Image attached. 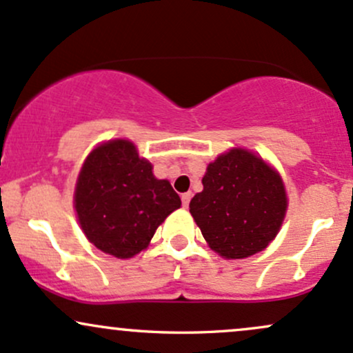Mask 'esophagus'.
<instances>
[{
    "mask_svg": "<svg viewBox=\"0 0 353 353\" xmlns=\"http://www.w3.org/2000/svg\"><path fill=\"white\" fill-rule=\"evenodd\" d=\"M191 197H192L191 192H184V194L181 196V201H183V206L184 208L189 206V203H191Z\"/></svg>",
    "mask_w": 353,
    "mask_h": 353,
    "instance_id": "1",
    "label": "esophagus"
}]
</instances>
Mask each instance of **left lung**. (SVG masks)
I'll return each instance as SVG.
<instances>
[{"instance_id":"1","label":"left lung","mask_w":353,"mask_h":353,"mask_svg":"<svg viewBox=\"0 0 353 353\" xmlns=\"http://www.w3.org/2000/svg\"><path fill=\"white\" fill-rule=\"evenodd\" d=\"M189 211L211 250L239 259L263 251L286 212L283 181L263 159L233 149L208 165Z\"/></svg>"}]
</instances>
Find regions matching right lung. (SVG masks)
Masks as SVG:
<instances>
[{"mask_svg":"<svg viewBox=\"0 0 353 353\" xmlns=\"http://www.w3.org/2000/svg\"><path fill=\"white\" fill-rule=\"evenodd\" d=\"M181 199L169 181L156 179L152 165L129 141H110L90 152L75 188L80 226L92 245L115 258L145 250Z\"/></svg>","mask_w":353,"mask_h":353,"instance_id":"obj_1","label":"right lung"}]
</instances>
